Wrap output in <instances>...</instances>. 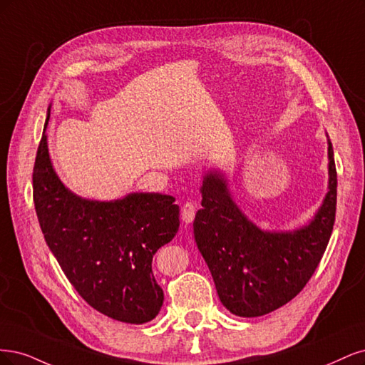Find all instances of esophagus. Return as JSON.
Returning <instances> with one entry per match:
<instances>
[{
	"mask_svg": "<svg viewBox=\"0 0 365 365\" xmlns=\"http://www.w3.org/2000/svg\"><path fill=\"white\" fill-rule=\"evenodd\" d=\"M195 218V206L191 202H186L182 206V220L186 222V225H190Z\"/></svg>",
	"mask_w": 365,
	"mask_h": 365,
	"instance_id": "obj_1",
	"label": "esophagus"
}]
</instances>
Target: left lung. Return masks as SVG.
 Here are the masks:
<instances>
[{"label": "left lung", "mask_w": 365, "mask_h": 365, "mask_svg": "<svg viewBox=\"0 0 365 365\" xmlns=\"http://www.w3.org/2000/svg\"><path fill=\"white\" fill-rule=\"evenodd\" d=\"M329 148V191L309 225L264 232L241 212L218 171L202 186L194 238L214 277L221 303L238 317H261L284 307L308 284L331 240L336 212V168Z\"/></svg>", "instance_id": "obj_1"}]
</instances>
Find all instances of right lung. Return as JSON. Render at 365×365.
<instances>
[{
	"mask_svg": "<svg viewBox=\"0 0 365 365\" xmlns=\"http://www.w3.org/2000/svg\"><path fill=\"white\" fill-rule=\"evenodd\" d=\"M48 120L50 110L43 128ZM33 200L51 253L93 309L132 324L155 319L163 291L151 262L179 230L174 197L133 192L113 202L81 198L57 178L43 133L33 167Z\"/></svg>",
	"mask_w": 365,
	"mask_h": 365,
	"instance_id": "obj_1",
	"label": "right lung"
}]
</instances>
